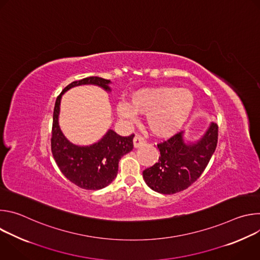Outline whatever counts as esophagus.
I'll use <instances>...</instances> for the list:
<instances>
[{
  "label": "esophagus",
  "instance_id": "1",
  "mask_svg": "<svg viewBox=\"0 0 260 260\" xmlns=\"http://www.w3.org/2000/svg\"><path fill=\"white\" fill-rule=\"evenodd\" d=\"M144 143H145V140L141 136H139V135L135 136V138H134V147L135 148L141 147L142 145H144Z\"/></svg>",
  "mask_w": 260,
  "mask_h": 260
}]
</instances>
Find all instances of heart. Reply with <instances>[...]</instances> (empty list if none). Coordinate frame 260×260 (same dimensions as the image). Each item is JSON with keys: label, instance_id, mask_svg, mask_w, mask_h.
Here are the masks:
<instances>
[{"label": "heart", "instance_id": "heart-1", "mask_svg": "<svg viewBox=\"0 0 260 260\" xmlns=\"http://www.w3.org/2000/svg\"><path fill=\"white\" fill-rule=\"evenodd\" d=\"M193 93L175 86L142 88L131 94V103L117 105V114L125 122H135L138 113L147 115V125L159 138L175 135L190 117L194 108Z\"/></svg>", "mask_w": 260, "mask_h": 260}]
</instances>
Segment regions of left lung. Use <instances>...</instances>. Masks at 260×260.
<instances>
[{
  "instance_id": "1",
  "label": "left lung",
  "mask_w": 260,
  "mask_h": 260,
  "mask_svg": "<svg viewBox=\"0 0 260 260\" xmlns=\"http://www.w3.org/2000/svg\"><path fill=\"white\" fill-rule=\"evenodd\" d=\"M180 132L168 141L157 145L158 161L143 172L146 184L162 194H174L188 188L208 166L215 152L218 126L211 122L198 140L189 141Z\"/></svg>"
}]
</instances>
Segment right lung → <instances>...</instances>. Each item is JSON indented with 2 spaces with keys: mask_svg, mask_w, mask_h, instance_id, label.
Segmentation results:
<instances>
[{
  "mask_svg": "<svg viewBox=\"0 0 260 260\" xmlns=\"http://www.w3.org/2000/svg\"><path fill=\"white\" fill-rule=\"evenodd\" d=\"M110 80L101 77H87L69 84L57 96L52 122L51 150L61 173L80 188L86 190L102 189L112 182L118 173L119 159L134 148V135L121 137L113 129H108L98 142L80 146L70 142L62 134L59 123L60 102L64 92L80 85H95L111 92Z\"/></svg>",
  "mask_w": 260,
  "mask_h": 260,
  "instance_id": "1",
  "label": "right lung"
}]
</instances>
